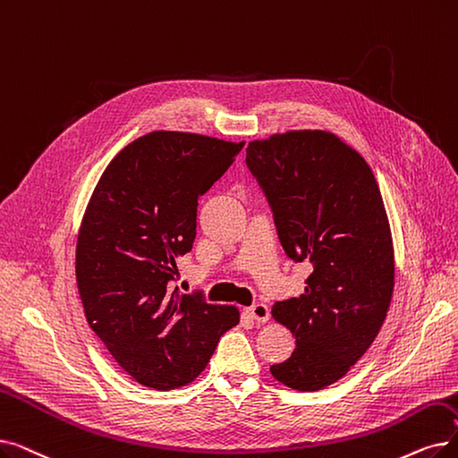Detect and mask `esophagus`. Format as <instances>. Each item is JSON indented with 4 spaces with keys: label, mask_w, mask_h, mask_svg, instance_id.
<instances>
[{
    "label": "esophagus",
    "mask_w": 458,
    "mask_h": 458,
    "mask_svg": "<svg viewBox=\"0 0 458 458\" xmlns=\"http://www.w3.org/2000/svg\"><path fill=\"white\" fill-rule=\"evenodd\" d=\"M247 312L254 318L256 322H260V324L269 320V307L266 303H254L247 309Z\"/></svg>",
    "instance_id": "obj_1"
}]
</instances>
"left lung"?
Wrapping results in <instances>:
<instances>
[{
    "label": "left lung",
    "mask_w": 458,
    "mask_h": 458,
    "mask_svg": "<svg viewBox=\"0 0 458 458\" xmlns=\"http://www.w3.org/2000/svg\"><path fill=\"white\" fill-rule=\"evenodd\" d=\"M245 163L284 252L312 266L305 292L273 305L295 348L269 370L292 389H324L360 361L389 310L394 256L380 189L365 158L326 131L254 140Z\"/></svg>",
    "instance_id": "obj_1"
}]
</instances>
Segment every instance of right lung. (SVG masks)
<instances>
[{
  "mask_svg": "<svg viewBox=\"0 0 458 458\" xmlns=\"http://www.w3.org/2000/svg\"><path fill=\"white\" fill-rule=\"evenodd\" d=\"M245 142L153 131L119 151L98 180L76 243V283L89 327L138 384L182 387L240 324L232 305H211L172 283L191 252L198 198Z\"/></svg>",
  "mask_w": 458,
  "mask_h": 458,
  "instance_id": "obj_1",
  "label": "right lung"
}]
</instances>
